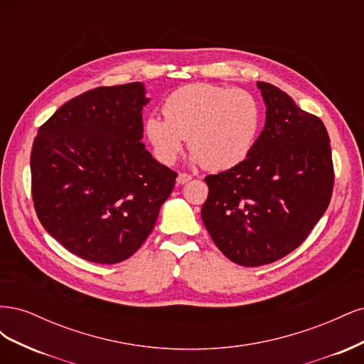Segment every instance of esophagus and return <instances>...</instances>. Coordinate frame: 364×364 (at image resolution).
I'll use <instances>...</instances> for the list:
<instances>
[{"label":"esophagus","mask_w":364,"mask_h":364,"mask_svg":"<svg viewBox=\"0 0 364 364\" xmlns=\"http://www.w3.org/2000/svg\"><path fill=\"white\" fill-rule=\"evenodd\" d=\"M176 181H178L179 185H183V183L188 182V181H191V174H188V173H179L178 174V179H176Z\"/></svg>","instance_id":"34e87169"}]
</instances>
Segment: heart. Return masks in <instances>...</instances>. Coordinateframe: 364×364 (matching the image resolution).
<instances>
[{"mask_svg": "<svg viewBox=\"0 0 364 364\" xmlns=\"http://www.w3.org/2000/svg\"><path fill=\"white\" fill-rule=\"evenodd\" d=\"M164 118L146 119V136L162 164H173L186 139L191 159L208 170H229L243 162L258 139L262 112L257 97L240 87L191 83L171 92Z\"/></svg>", "mask_w": 364, "mask_h": 364, "instance_id": "obj_1", "label": "heart"}]
</instances>
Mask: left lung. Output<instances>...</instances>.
Segmentation results:
<instances>
[{
  "label": "left lung",
  "mask_w": 364,
  "mask_h": 364,
  "mask_svg": "<svg viewBox=\"0 0 364 364\" xmlns=\"http://www.w3.org/2000/svg\"><path fill=\"white\" fill-rule=\"evenodd\" d=\"M266 124L249 156L205 178L202 220L230 261L258 267L289 255L311 232L331 200L334 168L321 118L266 82L257 83Z\"/></svg>",
  "instance_id": "1"
}]
</instances>
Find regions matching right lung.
<instances>
[{
	"mask_svg": "<svg viewBox=\"0 0 364 364\" xmlns=\"http://www.w3.org/2000/svg\"><path fill=\"white\" fill-rule=\"evenodd\" d=\"M141 82L100 86L59 107L33 142L31 196L47 232L97 264L127 259L155 228L178 173L142 144Z\"/></svg>",
	"mask_w": 364,
	"mask_h": 364,
	"instance_id": "right-lung-1",
	"label": "right lung"
}]
</instances>
